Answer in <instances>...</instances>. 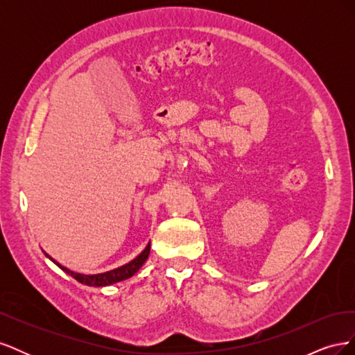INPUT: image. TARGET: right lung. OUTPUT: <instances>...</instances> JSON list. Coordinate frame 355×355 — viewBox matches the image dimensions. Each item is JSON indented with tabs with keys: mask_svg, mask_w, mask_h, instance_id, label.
Returning a JSON list of instances; mask_svg holds the SVG:
<instances>
[{
	"mask_svg": "<svg viewBox=\"0 0 355 355\" xmlns=\"http://www.w3.org/2000/svg\"><path fill=\"white\" fill-rule=\"evenodd\" d=\"M149 250H151V243H148V245L144 249V252L136 256L133 261H130L128 263L120 266V268H115V270H111L108 272H102V274H93V275H85V274H78V272H73L71 270H68V268L62 266L60 263H58L56 261H53L51 257L47 254V257H50V259L55 262L62 271H65L67 274H69L71 277H73L75 280L80 282L81 284H85V286H93V287H102V286H110V284H114V283H118V282H123V280H127V278H130L132 275H135L139 268H141L145 261L148 259L149 256Z\"/></svg>",
	"mask_w": 355,
	"mask_h": 355,
	"instance_id": "1",
	"label": "right lung"
}]
</instances>
